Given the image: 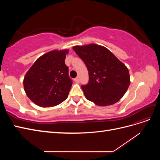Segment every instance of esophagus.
<instances>
[{
	"instance_id": "obj_1",
	"label": "esophagus",
	"mask_w": 160,
	"mask_h": 160,
	"mask_svg": "<svg viewBox=\"0 0 160 160\" xmlns=\"http://www.w3.org/2000/svg\"><path fill=\"white\" fill-rule=\"evenodd\" d=\"M74 81H75V83H79V79L78 77H77V78H75V79H74Z\"/></svg>"
}]
</instances>
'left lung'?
<instances>
[{
	"label": "left lung",
	"instance_id": "1",
	"mask_svg": "<svg viewBox=\"0 0 160 160\" xmlns=\"http://www.w3.org/2000/svg\"><path fill=\"white\" fill-rule=\"evenodd\" d=\"M89 71V83L81 87L87 99L99 106L117 103L130 85L128 67L107 48L94 43L72 47Z\"/></svg>",
	"mask_w": 160,
	"mask_h": 160
}]
</instances>
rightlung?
Returning <instances> with one entry per match:
<instances>
[{
  "label": "right lung",
  "instance_id": "right-lung-1",
  "mask_svg": "<svg viewBox=\"0 0 160 160\" xmlns=\"http://www.w3.org/2000/svg\"><path fill=\"white\" fill-rule=\"evenodd\" d=\"M69 49L52 50L39 57L23 79L27 97L37 105L51 108L67 98L72 85L65 63Z\"/></svg>",
  "mask_w": 160,
  "mask_h": 160
}]
</instances>
